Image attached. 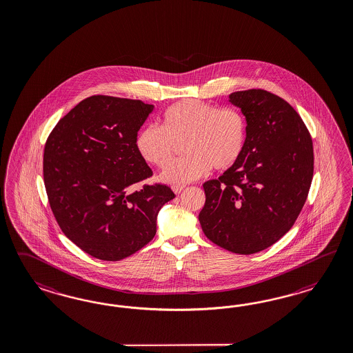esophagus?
I'll return each instance as SVG.
<instances>
[{
  "label": "esophagus",
  "mask_w": 353,
  "mask_h": 353,
  "mask_svg": "<svg viewBox=\"0 0 353 353\" xmlns=\"http://www.w3.org/2000/svg\"><path fill=\"white\" fill-rule=\"evenodd\" d=\"M185 189V186L183 185H176V186H173L172 188V190L174 192V194H180Z\"/></svg>",
  "instance_id": "34e87169"
}]
</instances>
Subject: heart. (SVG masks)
<instances>
[{
	"label": "heart",
	"instance_id": "b5f03b06",
	"mask_svg": "<svg viewBox=\"0 0 353 353\" xmlns=\"http://www.w3.org/2000/svg\"><path fill=\"white\" fill-rule=\"evenodd\" d=\"M247 141V120L233 107H219L198 99H183L168 107L161 117V128L143 125L134 146L139 157L158 168L171 161L176 145L183 141L189 152L161 172L171 185H183L204 176L214 165L224 171L241 159Z\"/></svg>",
	"mask_w": 353,
	"mask_h": 353
}]
</instances>
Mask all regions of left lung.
I'll use <instances>...</instances> for the list:
<instances>
[{
    "label": "left lung",
    "instance_id": "left-lung-1",
    "mask_svg": "<svg viewBox=\"0 0 353 353\" xmlns=\"http://www.w3.org/2000/svg\"><path fill=\"white\" fill-rule=\"evenodd\" d=\"M229 102L246 118V148L217 180L204 182L199 223L214 245L250 255L274 245L296 221L313 177V143L281 97L250 89Z\"/></svg>",
    "mask_w": 353,
    "mask_h": 353
}]
</instances>
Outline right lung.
<instances>
[{
  "label": "right lung",
  "mask_w": 353,
  "mask_h": 353,
  "mask_svg": "<svg viewBox=\"0 0 353 353\" xmlns=\"http://www.w3.org/2000/svg\"><path fill=\"white\" fill-rule=\"evenodd\" d=\"M154 106L92 96L58 121L43 150V182L64 235L90 256L118 261L146 246L161 207L176 195L152 176L134 139Z\"/></svg>",
  "instance_id": "1"
}]
</instances>
